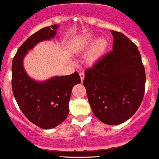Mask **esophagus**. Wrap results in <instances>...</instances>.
I'll list each match as a JSON object with an SVG mask.
<instances>
[{
	"label": "esophagus",
	"mask_w": 159,
	"mask_h": 159,
	"mask_svg": "<svg viewBox=\"0 0 159 159\" xmlns=\"http://www.w3.org/2000/svg\"><path fill=\"white\" fill-rule=\"evenodd\" d=\"M80 79H81V81L83 82V79H84V76H85L84 73H83V72H80Z\"/></svg>",
	"instance_id": "1"
}]
</instances>
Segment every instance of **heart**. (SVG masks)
<instances>
[{"label":"heart","instance_id":"heart-1","mask_svg":"<svg viewBox=\"0 0 159 159\" xmlns=\"http://www.w3.org/2000/svg\"><path fill=\"white\" fill-rule=\"evenodd\" d=\"M95 41V38L93 35H86L83 39H81L80 42L79 46L80 48H83L85 47H87L90 45L93 42ZM107 42L105 39H100L97 41H96L95 43L93 44V47L91 48L90 52H89V59L91 61H94L97 59H98L103 52H104L105 48H106Z\"/></svg>","mask_w":159,"mask_h":159}]
</instances>
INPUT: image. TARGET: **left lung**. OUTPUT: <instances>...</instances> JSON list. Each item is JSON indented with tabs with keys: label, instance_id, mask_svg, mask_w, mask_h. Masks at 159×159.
Listing matches in <instances>:
<instances>
[{
	"label": "left lung",
	"instance_id": "left-lung-1",
	"mask_svg": "<svg viewBox=\"0 0 159 159\" xmlns=\"http://www.w3.org/2000/svg\"><path fill=\"white\" fill-rule=\"evenodd\" d=\"M111 31L113 49L85 70L83 85L94 115L103 123L117 125L139 108L146 77L137 45L123 33Z\"/></svg>",
	"mask_w": 159,
	"mask_h": 159
}]
</instances>
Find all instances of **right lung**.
<instances>
[{"instance_id": "obj_1", "label": "right lung", "mask_w": 159, "mask_h": 159, "mask_svg": "<svg viewBox=\"0 0 159 159\" xmlns=\"http://www.w3.org/2000/svg\"><path fill=\"white\" fill-rule=\"evenodd\" d=\"M57 28L53 25L30 36L19 47L12 62L11 86L17 103L31 123L43 129L55 128L66 119L72 89L81 82L77 72L40 83L31 79L25 71L23 59L28 50L41 41L54 38Z\"/></svg>"}]
</instances>
